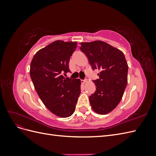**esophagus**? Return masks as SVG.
<instances>
[{
    "instance_id": "obj_1",
    "label": "esophagus",
    "mask_w": 156,
    "mask_h": 156,
    "mask_svg": "<svg viewBox=\"0 0 156 156\" xmlns=\"http://www.w3.org/2000/svg\"><path fill=\"white\" fill-rule=\"evenodd\" d=\"M87 81V79H84V80H81V82H82V83H85Z\"/></svg>"
}]
</instances>
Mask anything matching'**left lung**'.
I'll return each instance as SVG.
<instances>
[{"mask_svg":"<svg viewBox=\"0 0 156 156\" xmlns=\"http://www.w3.org/2000/svg\"><path fill=\"white\" fill-rule=\"evenodd\" d=\"M80 49L85 54L93 70L100 78L94 80L96 90L89 96L94 111L105 115L122 100L127 83L128 66L122 52L102 41L82 42Z\"/></svg>","mask_w":156,"mask_h":156,"instance_id":"8db88e82","label":"left lung"}]
</instances>
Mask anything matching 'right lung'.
Instances as JSON below:
<instances>
[{"mask_svg": "<svg viewBox=\"0 0 156 156\" xmlns=\"http://www.w3.org/2000/svg\"><path fill=\"white\" fill-rule=\"evenodd\" d=\"M76 48V41H55L37 51L30 64V77L41 100L62 118L73 114L81 94L80 79L64 76L70 72V56Z\"/></svg>", "mask_w": 156, "mask_h": 156, "instance_id": "1", "label": "right lung"}]
</instances>
